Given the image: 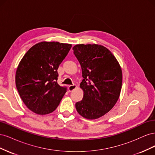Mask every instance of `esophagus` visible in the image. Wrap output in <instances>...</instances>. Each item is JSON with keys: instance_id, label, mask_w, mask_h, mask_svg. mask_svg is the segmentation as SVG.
Here are the masks:
<instances>
[{"instance_id": "1", "label": "esophagus", "mask_w": 155, "mask_h": 155, "mask_svg": "<svg viewBox=\"0 0 155 155\" xmlns=\"http://www.w3.org/2000/svg\"><path fill=\"white\" fill-rule=\"evenodd\" d=\"M77 88V86L76 85H70L68 87V91L70 92H72V91H74V89H76Z\"/></svg>"}]
</instances>
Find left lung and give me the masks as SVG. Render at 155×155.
<instances>
[{
    "label": "left lung",
    "instance_id": "1",
    "mask_svg": "<svg viewBox=\"0 0 155 155\" xmlns=\"http://www.w3.org/2000/svg\"><path fill=\"white\" fill-rule=\"evenodd\" d=\"M74 54L81 64L84 92L76 104L78 113L88 120L99 118L110 111L120 97L122 72L116 58L98 45H77Z\"/></svg>",
    "mask_w": 155,
    "mask_h": 155
}]
</instances>
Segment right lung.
<instances>
[{"mask_svg":"<svg viewBox=\"0 0 155 155\" xmlns=\"http://www.w3.org/2000/svg\"><path fill=\"white\" fill-rule=\"evenodd\" d=\"M72 45L41 42L33 46L18 64L15 84L22 101L30 110L44 115L59 105L67 87L57 82L58 69Z\"/></svg>","mask_w":155,"mask_h":155,"instance_id":"right-lung-1","label":"right lung"}]
</instances>
